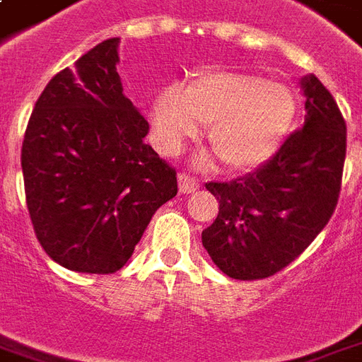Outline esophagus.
Returning a JSON list of instances; mask_svg holds the SVG:
<instances>
[{"label": "esophagus", "instance_id": "obj_1", "mask_svg": "<svg viewBox=\"0 0 362 362\" xmlns=\"http://www.w3.org/2000/svg\"><path fill=\"white\" fill-rule=\"evenodd\" d=\"M178 186H180L182 194H194V192H197V189H199V186H202V184L195 180L194 176L182 173L180 176H178Z\"/></svg>", "mask_w": 362, "mask_h": 362}]
</instances>
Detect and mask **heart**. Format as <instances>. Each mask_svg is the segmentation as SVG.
I'll return each instance as SVG.
<instances>
[{"label": "heart", "mask_w": 362, "mask_h": 362, "mask_svg": "<svg viewBox=\"0 0 362 362\" xmlns=\"http://www.w3.org/2000/svg\"><path fill=\"white\" fill-rule=\"evenodd\" d=\"M288 86L261 74L203 71L180 86L163 88L151 105L155 140L167 153L207 128V141L232 170H253L272 159L297 119Z\"/></svg>", "instance_id": "heart-1"}]
</instances>
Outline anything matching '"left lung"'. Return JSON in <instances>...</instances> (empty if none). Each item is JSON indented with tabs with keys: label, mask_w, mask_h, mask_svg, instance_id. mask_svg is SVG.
<instances>
[{
	"label": "left lung",
	"mask_w": 362,
	"mask_h": 362,
	"mask_svg": "<svg viewBox=\"0 0 362 362\" xmlns=\"http://www.w3.org/2000/svg\"><path fill=\"white\" fill-rule=\"evenodd\" d=\"M305 124L257 173L209 182L218 202L203 247L234 280L274 276L309 247L338 205L345 163L344 115L324 84L301 80Z\"/></svg>",
	"instance_id": "left-lung-1"
}]
</instances>
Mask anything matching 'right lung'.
<instances>
[{
	"mask_svg": "<svg viewBox=\"0 0 362 362\" xmlns=\"http://www.w3.org/2000/svg\"><path fill=\"white\" fill-rule=\"evenodd\" d=\"M119 38L57 72L34 105L21 165L40 245L76 272L113 274L155 211L178 192L176 170L144 144L149 124L124 98Z\"/></svg>",
	"mask_w": 362,
	"mask_h": 362,
	"instance_id": "obj_1",
	"label": "right lung"
}]
</instances>
